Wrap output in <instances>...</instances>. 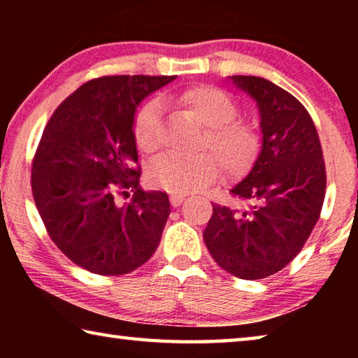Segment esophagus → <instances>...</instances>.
Masks as SVG:
<instances>
[{
  "label": "esophagus",
  "instance_id": "esophagus-1",
  "mask_svg": "<svg viewBox=\"0 0 358 358\" xmlns=\"http://www.w3.org/2000/svg\"><path fill=\"white\" fill-rule=\"evenodd\" d=\"M186 201V196H181V194H172L171 196V203L172 207H180L181 203Z\"/></svg>",
  "mask_w": 358,
  "mask_h": 358
}]
</instances>
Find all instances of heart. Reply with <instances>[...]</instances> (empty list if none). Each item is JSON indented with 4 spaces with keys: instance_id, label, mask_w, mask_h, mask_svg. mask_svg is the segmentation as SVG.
<instances>
[{
    "instance_id": "obj_1",
    "label": "heart",
    "mask_w": 358,
    "mask_h": 358,
    "mask_svg": "<svg viewBox=\"0 0 358 358\" xmlns=\"http://www.w3.org/2000/svg\"><path fill=\"white\" fill-rule=\"evenodd\" d=\"M177 104L205 126L201 150L208 148L227 173H241L259 153L257 132L240 121V108L232 96L215 87H196L177 96ZM162 106L151 99L138 110L134 121L137 147L153 153L159 147ZM217 177V164L207 153L178 157L164 155L151 162L148 180L151 185L173 194H189L203 189Z\"/></svg>"
}]
</instances>
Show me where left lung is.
<instances>
[{"mask_svg": "<svg viewBox=\"0 0 358 358\" xmlns=\"http://www.w3.org/2000/svg\"><path fill=\"white\" fill-rule=\"evenodd\" d=\"M229 80L257 102L262 145L250 173L230 189L248 208L215 203L203 240L230 275L262 280L282 270L316 226L325 164L316 126L292 94L262 77Z\"/></svg>", "mask_w": 358, "mask_h": 358, "instance_id": "1", "label": "left lung"}]
</instances>
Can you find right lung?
<instances>
[{
    "label": "right lung",
    "instance_id": "right-lung-1",
    "mask_svg": "<svg viewBox=\"0 0 358 358\" xmlns=\"http://www.w3.org/2000/svg\"><path fill=\"white\" fill-rule=\"evenodd\" d=\"M175 76H110L83 83L42 132L31 172L50 238L96 275L131 273L153 256L171 215L166 192L142 191L134 120L141 102ZM135 191L120 204L118 193Z\"/></svg>",
    "mask_w": 358,
    "mask_h": 358
}]
</instances>
